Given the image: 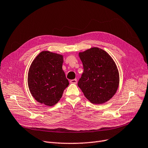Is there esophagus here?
I'll use <instances>...</instances> for the list:
<instances>
[{
	"label": "esophagus",
	"instance_id": "obj_1",
	"mask_svg": "<svg viewBox=\"0 0 148 148\" xmlns=\"http://www.w3.org/2000/svg\"><path fill=\"white\" fill-rule=\"evenodd\" d=\"M70 83H72V84H76V83H77V79H72V80H70Z\"/></svg>",
	"mask_w": 148,
	"mask_h": 148
}]
</instances>
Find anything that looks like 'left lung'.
<instances>
[{
    "label": "left lung",
    "mask_w": 148,
    "mask_h": 148,
    "mask_svg": "<svg viewBox=\"0 0 148 148\" xmlns=\"http://www.w3.org/2000/svg\"><path fill=\"white\" fill-rule=\"evenodd\" d=\"M84 72L78 86L91 103L101 104L113 96L119 84V73L115 62L103 49L91 47L79 53Z\"/></svg>",
    "instance_id": "1"
}]
</instances>
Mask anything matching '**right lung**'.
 Wrapping results in <instances>:
<instances>
[{
	"label": "right lung",
	"instance_id": "right-lung-1",
	"mask_svg": "<svg viewBox=\"0 0 148 148\" xmlns=\"http://www.w3.org/2000/svg\"><path fill=\"white\" fill-rule=\"evenodd\" d=\"M63 56L41 52L31 63L27 75L30 92L37 102L47 106L57 103L69 82L62 69Z\"/></svg>",
	"mask_w": 148,
	"mask_h": 148
}]
</instances>
